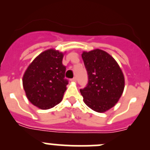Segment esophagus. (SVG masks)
I'll return each mask as SVG.
<instances>
[{
	"instance_id": "1",
	"label": "esophagus",
	"mask_w": 150,
	"mask_h": 150,
	"mask_svg": "<svg viewBox=\"0 0 150 150\" xmlns=\"http://www.w3.org/2000/svg\"><path fill=\"white\" fill-rule=\"evenodd\" d=\"M71 81H72V82H76V77H74V78H73V79H71Z\"/></svg>"
}]
</instances>
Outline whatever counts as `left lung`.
Here are the masks:
<instances>
[{
	"mask_svg": "<svg viewBox=\"0 0 150 150\" xmlns=\"http://www.w3.org/2000/svg\"><path fill=\"white\" fill-rule=\"evenodd\" d=\"M88 74L86 87L80 89L83 101L91 110L104 112L114 107L125 87V78L117 62L101 50L82 54Z\"/></svg>",
	"mask_w": 150,
	"mask_h": 150,
	"instance_id": "left-lung-1",
	"label": "left lung"
}]
</instances>
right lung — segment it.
Here are the masks:
<instances>
[{"label":"right lung","mask_w":150,"mask_h":150,"mask_svg":"<svg viewBox=\"0 0 150 150\" xmlns=\"http://www.w3.org/2000/svg\"><path fill=\"white\" fill-rule=\"evenodd\" d=\"M64 54L53 49L46 50L30 64L22 78L29 101L40 109L48 110L59 104L66 91Z\"/></svg>","instance_id":"right-lung-1"}]
</instances>
